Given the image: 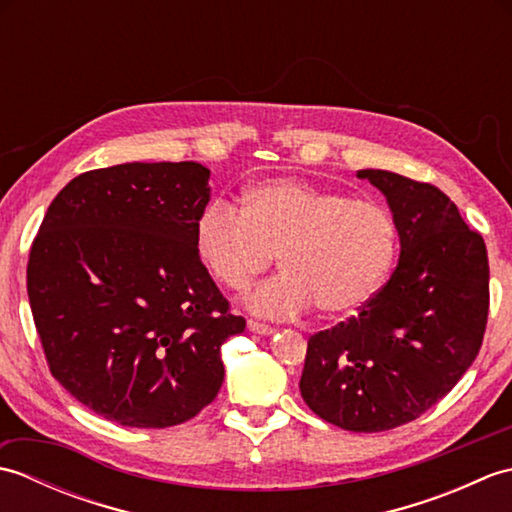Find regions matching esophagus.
<instances>
[{
    "label": "esophagus",
    "instance_id": "esophagus-1",
    "mask_svg": "<svg viewBox=\"0 0 512 512\" xmlns=\"http://www.w3.org/2000/svg\"><path fill=\"white\" fill-rule=\"evenodd\" d=\"M248 330L255 332V334H273L275 332L273 325L262 323V321H255V319H248Z\"/></svg>",
    "mask_w": 512,
    "mask_h": 512
}]
</instances>
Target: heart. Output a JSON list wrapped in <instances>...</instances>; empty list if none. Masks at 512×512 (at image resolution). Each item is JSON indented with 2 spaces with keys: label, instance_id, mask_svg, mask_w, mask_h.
<instances>
[{
  "label": "heart",
  "instance_id": "1",
  "mask_svg": "<svg viewBox=\"0 0 512 512\" xmlns=\"http://www.w3.org/2000/svg\"><path fill=\"white\" fill-rule=\"evenodd\" d=\"M193 237L211 277L235 292L277 257L281 275L248 295L250 310L277 319L310 306L323 317L363 308L387 281L400 244L385 204L288 178L253 184L239 211L226 202L206 206Z\"/></svg>",
  "mask_w": 512,
  "mask_h": 512
}]
</instances>
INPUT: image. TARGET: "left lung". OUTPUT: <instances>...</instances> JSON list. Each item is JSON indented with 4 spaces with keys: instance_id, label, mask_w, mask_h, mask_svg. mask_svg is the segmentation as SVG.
Returning <instances> with one entry per match:
<instances>
[{
    "instance_id": "obj_1",
    "label": "left lung",
    "mask_w": 512,
    "mask_h": 512,
    "mask_svg": "<svg viewBox=\"0 0 512 512\" xmlns=\"http://www.w3.org/2000/svg\"><path fill=\"white\" fill-rule=\"evenodd\" d=\"M387 195L400 259L358 314L308 339L301 396L325 422L376 433L420 418L480 354L488 321L484 237L429 182L363 169Z\"/></svg>"
}]
</instances>
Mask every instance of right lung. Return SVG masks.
Listing matches in <instances>:
<instances>
[{"label":"right lung","mask_w":512,"mask_h":512,"mask_svg":"<svg viewBox=\"0 0 512 512\" xmlns=\"http://www.w3.org/2000/svg\"><path fill=\"white\" fill-rule=\"evenodd\" d=\"M211 171L127 162L85 171L48 206L26 284L52 376L99 416L165 429L215 400L246 319L195 250Z\"/></svg>","instance_id":"obj_1"}]
</instances>
